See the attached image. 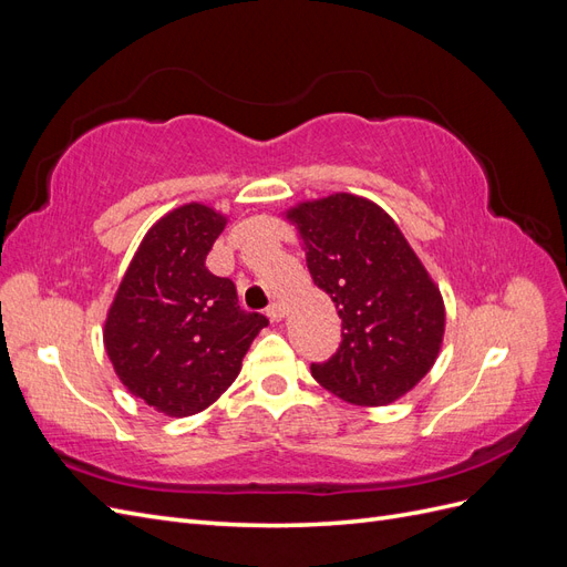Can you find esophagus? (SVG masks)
Instances as JSON below:
<instances>
[{"label":"esophagus","mask_w":567,"mask_h":567,"mask_svg":"<svg viewBox=\"0 0 567 567\" xmlns=\"http://www.w3.org/2000/svg\"><path fill=\"white\" fill-rule=\"evenodd\" d=\"M267 317H269L271 321H281V319L286 317V305H284V302H271V305L267 307Z\"/></svg>","instance_id":"esophagus-1"}]
</instances>
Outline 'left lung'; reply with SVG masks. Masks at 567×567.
<instances>
[{"label":"left lung","instance_id":"obj_1","mask_svg":"<svg viewBox=\"0 0 567 567\" xmlns=\"http://www.w3.org/2000/svg\"><path fill=\"white\" fill-rule=\"evenodd\" d=\"M307 269L336 302L342 340L312 375L340 400L383 406L435 364L444 336L440 288L379 205L352 194L300 203Z\"/></svg>","mask_w":567,"mask_h":567}]
</instances>
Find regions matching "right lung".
Wrapping results in <instances>:
<instances>
[{"instance_id":"add662e5","label":"right lung","mask_w":567,"mask_h":567,"mask_svg":"<svg viewBox=\"0 0 567 567\" xmlns=\"http://www.w3.org/2000/svg\"><path fill=\"white\" fill-rule=\"evenodd\" d=\"M227 217L188 203L148 229L109 310L104 346L117 379L167 416L210 406L269 323L238 307L231 279L205 267Z\"/></svg>"}]
</instances>
